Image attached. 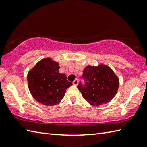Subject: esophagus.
<instances>
[{
    "label": "esophagus",
    "instance_id": "obj_1",
    "mask_svg": "<svg viewBox=\"0 0 147 147\" xmlns=\"http://www.w3.org/2000/svg\"><path fill=\"white\" fill-rule=\"evenodd\" d=\"M78 82H79L78 79H75L73 82V84L75 86H77V84H78Z\"/></svg>",
    "mask_w": 147,
    "mask_h": 147
}]
</instances>
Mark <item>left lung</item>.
<instances>
[{"mask_svg": "<svg viewBox=\"0 0 147 147\" xmlns=\"http://www.w3.org/2000/svg\"><path fill=\"white\" fill-rule=\"evenodd\" d=\"M82 77L86 84L82 85L80 82L77 88L83 98L92 106L107 104L117 95L120 82L109 66H87L84 68Z\"/></svg>", "mask_w": 147, "mask_h": 147, "instance_id": "obj_1", "label": "left lung"}]
</instances>
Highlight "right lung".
Wrapping results in <instances>:
<instances>
[{"instance_id": "1", "label": "right lung", "mask_w": 147, "mask_h": 147, "mask_svg": "<svg viewBox=\"0 0 147 147\" xmlns=\"http://www.w3.org/2000/svg\"><path fill=\"white\" fill-rule=\"evenodd\" d=\"M59 65L51 57L40 60L27 74L28 87L32 97L47 106L59 104L72 83L59 72Z\"/></svg>"}]
</instances>
